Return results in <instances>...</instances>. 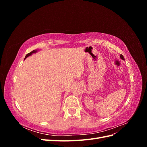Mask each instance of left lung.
<instances>
[{"mask_svg":"<svg viewBox=\"0 0 147 147\" xmlns=\"http://www.w3.org/2000/svg\"><path fill=\"white\" fill-rule=\"evenodd\" d=\"M120 57H121V58L123 59V60H124V57H123V56L122 55H120Z\"/></svg>","mask_w":147,"mask_h":147,"instance_id":"8db88e82","label":"left lung"}]
</instances>
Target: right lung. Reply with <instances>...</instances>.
Here are the masks:
<instances>
[{
	"instance_id": "add662e5",
	"label": "right lung",
	"mask_w": 147,
	"mask_h": 147,
	"mask_svg": "<svg viewBox=\"0 0 147 147\" xmlns=\"http://www.w3.org/2000/svg\"><path fill=\"white\" fill-rule=\"evenodd\" d=\"M37 51H35V50H33V51H31V52H30L29 53H28V54H27V55H26V57H25V58H24V59L26 58V57H28L29 56H30V55H32V53H35V52H36Z\"/></svg>"
}]
</instances>
